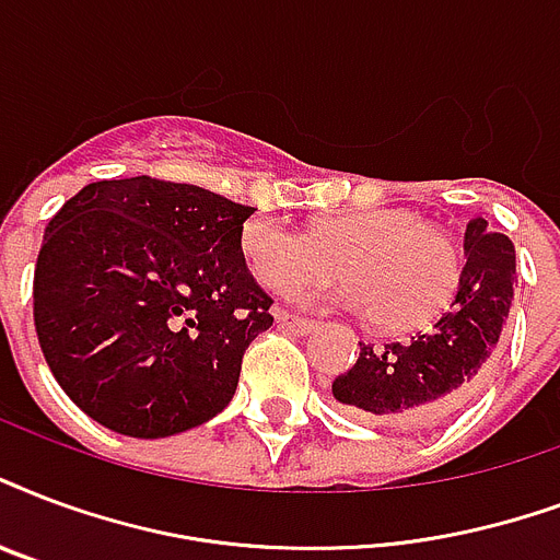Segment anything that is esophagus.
<instances>
[{
    "instance_id": "esophagus-1",
    "label": "esophagus",
    "mask_w": 560,
    "mask_h": 560,
    "mask_svg": "<svg viewBox=\"0 0 560 560\" xmlns=\"http://www.w3.org/2000/svg\"><path fill=\"white\" fill-rule=\"evenodd\" d=\"M272 317H276V323H279L284 331H293V335H311V331H314V326H317L314 319L296 317V314H290V311H284V308H276V314H272Z\"/></svg>"
}]
</instances>
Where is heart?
Wrapping results in <instances>:
<instances>
[{"label": "heart", "mask_w": 560, "mask_h": 560, "mask_svg": "<svg viewBox=\"0 0 560 560\" xmlns=\"http://www.w3.org/2000/svg\"><path fill=\"white\" fill-rule=\"evenodd\" d=\"M241 252L252 276L272 293L328 279L340 261L347 281L311 302H337L358 314H373L387 328L429 323L460 279L455 241L411 208L335 213L319 220L314 234L258 213L243 223Z\"/></svg>", "instance_id": "obj_1"}]
</instances>
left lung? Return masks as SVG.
<instances>
[{"label": "left lung", "instance_id": "8db88e82", "mask_svg": "<svg viewBox=\"0 0 560 560\" xmlns=\"http://www.w3.org/2000/svg\"><path fill=\"white\" fill-rule=\"evenodd\" d=\"M467 264L452 305L429 331L408 340L361 343V355L331 382V394L358 417L384 425H429L472 399L497 361L499 335L514 299V243L469 220Z\"/></svg>", "mask_w": 560, "mask_h": 560}]
</instances>
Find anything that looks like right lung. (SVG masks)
I'll return each instance as SVG.
<instances>
[{
    "label": "right lung",
    "mask_w": 560,
    "mask_h": 560,
    "mask_svg": "<svg viewBox=\"0 0 560 560\" xmlns=\"http://www.w3.org/2000/svg\"><path fill=\"white\" fill-rule=\"evenodd\" d=\"M252 213L149 176L63 202L34 267V328L81 411L128 438H170L232 402L243 352L272 326L241 252Z\"/></svg>",
    "instance_id": "right-lung-1"
}]
</instances>
